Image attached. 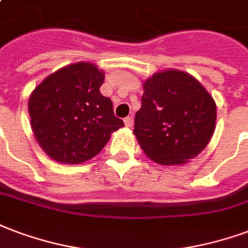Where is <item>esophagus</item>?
<instances>
[{
  "label": "esophagus",
  "instance_id": "1",
  "mask_svg": "<svg viewBox=\"0 0 248 248\" xmlns=\"http://www.w3.org/2000/svg\"><path fill=\"white\" fill-rule=\"evenodd\" d=\"M133 124H134L133 117H126V118H124V124H126V127H131Z\"/></svg>",
  "mask_w": 248,
  "mask_h": 248
}]
</instances>
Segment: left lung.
Wrapping results in <instances>:
<instances>
[{
  "instance_id": "left-lung-1",
  "label": "left lung",
  "mask_w": 248,
  "mask_h": 248,
  "mask_svg": "<svg viewBox=\"0 0 248 248\" xmlns=\"http://www.w3.org/2000/svg\"><path fill=\"white\" fill-rule=\"evenodd\" d=\"M216 119V101L202 84L188 72L166 69L143 81L134 134L151 160L180 166L208 146Z\"/></svg>"
}]
</instances>
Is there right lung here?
I'll return each mask as SVG.
<instances>
[{"mask_svg": "<svg viewBox=\"0 0 248 248\" xmlns=\"http://www.w3.org/2000/svg\"><path fill=\"white\" fill-rule=\"evenodd\" d=\"M105 72L88 62L60 68L29 97L31 130L40 148L62 164L94 157L111 133L124 127L113 104L101 94Z\"/></svg>", "mask_w": 248, "mask_h": 248, "instance_id": "add662e5", "label": "right lung"}]
</instances>
